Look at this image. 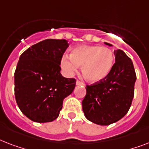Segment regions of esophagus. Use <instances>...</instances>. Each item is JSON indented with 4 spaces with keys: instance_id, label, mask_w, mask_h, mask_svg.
<instances>
[{
    "instance_id": "1",
    "label": "esophagus",
    "mask_w": 149,
    "mask_h": 149,
    "mask_svg": "<svg viewBox=\"0 0 149 149\" xmlns=\"http://www.w3.org/2000/svg\"><path fill=\"white\" fill-rule=\"evenodd\" d=\"M76 84H77V86H80V85H83V86H84V83H82V82L79 81V80H77V83H76Z\"/></svg>"
}]
</instances>
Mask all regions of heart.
Instances as JSON below:
<instances>
[{
  "label": "heart",
  "instance_id": "obj_1",
  "mask_svg": "<svg viewBox=\"0 0 149 149\" xmlns=\"http://www.w3.org/2000/svg\"><path fill=\"white\" fill-rule=\"evenodd\" d=\"M114 56L107 47L80 45L71 51L70 57H64L61 66L68 75H72L82 66V75L86 81L95 84L108 77L113 69Z\"/></svg>",
  "mask_w": 149,
  "mask_h": 149
}]
</instances>
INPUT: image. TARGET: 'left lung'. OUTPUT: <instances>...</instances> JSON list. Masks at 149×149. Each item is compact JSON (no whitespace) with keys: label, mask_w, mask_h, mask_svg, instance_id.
<instances>
[{"label":"left lung","mask_w":149,"mask_h":149,"mask_svg":"<svg viewBox=\"0 0 149 149\" xmlns=\"http://www.w3.org/2000/svg\"><path fill=\"white\" fill-rule=\"evenodd\" d=\"M113 54L115 63L111 73L104 80L87 85L82 101L86 118L97 125H109L120 120L134 97L136 74L132 59L120 49L114 50Z\"/></svg>","instance_id":"8db88e82"}]
</instances>
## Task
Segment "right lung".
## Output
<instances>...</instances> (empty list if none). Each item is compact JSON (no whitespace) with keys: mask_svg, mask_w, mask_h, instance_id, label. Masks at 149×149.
Masks as SVG:
<instances>
[{"mask_svg":"<svg viewBox=\"0 0 149 149\" xmlns=\"http://www.w3.org/2000/svg\"><path fill=\"white\" fill-rule=\"evenodd\" d=\"M65 39H45L23 52L15 72V95L21 111L32 121L51 122L58 118L63 100L71 94L76 79L60 73Z\"/></svg>","mask_w":149,"mask_h":149,"instance_id":"right-lung-1","label":"right lung"}]
</instances>
